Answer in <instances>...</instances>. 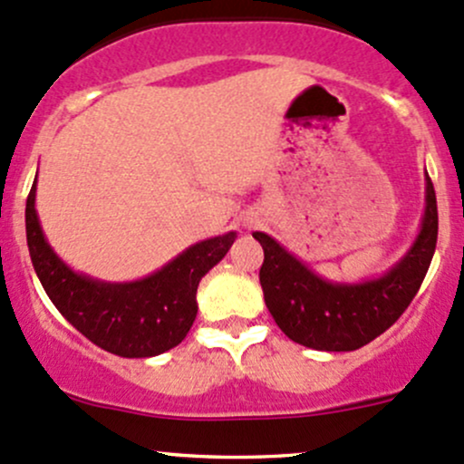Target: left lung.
Masks as SVG:
<instances>
[{
	"mask_svg": "<svg viewBox=\"0 0 464 464\" xmlns=\"http://www.w3.org/2000/svg\"><path fill=\"white\" fill-rule=\"evenodd\" d=\"M258 272L266 305L287 338L321 352H353L390 330L420 290L438 238V206L427 177L425 217L410 252L382 274L362 283H332L316 276L266 232Z\"/></svg>",
	"mask_w": 464,
	"mask_h": 464,
	"instance_id": "8db88e82",
	"label": "left lung"
}]
</instances>
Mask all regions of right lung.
<instances>
[{"mask_svg":"<svg viewBox=\"0 0 464 464\" xmlns=\"http://www.w3.org/2000/svg\"><path fill=\"white\" fill-rule=\"evenodd\" d=\"M34 190L37 181L26 198L28 250L62 316L94 345L123 358L157 356L177 347L197 318L198 281L226 256L237 232L188 247L141 281H94L72 272L48 246L34 210Z\"/></svg>","mask_w":464,"mask_h":464,"instance_id":"add662e5","label":"right lung"}]
</instances>
